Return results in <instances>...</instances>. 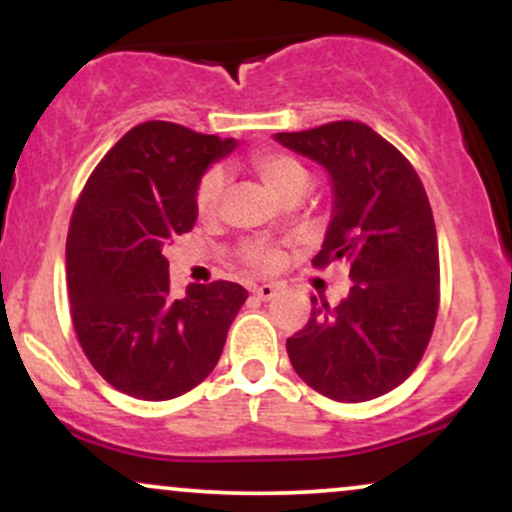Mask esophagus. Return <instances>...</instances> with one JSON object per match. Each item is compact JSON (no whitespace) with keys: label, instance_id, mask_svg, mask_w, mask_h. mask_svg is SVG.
I'll use <instances>...</instances> for the list:
<instances>
[{"label":"esophagus","instance_id":"esophagus-1","mask_svg":"<svg viewBox=\"0 0 512 512\" xmlns=\"http://www.w3.org/2000/svg\"><path fill=\"white\" fill-rule=\"evenodd\" d=\"M252 293H255L260 301H272V298L276 296V286L274 284H262V286H255L252 289Z\"/></svg>","mask_w":512,"mask_h":512}]
</instances>
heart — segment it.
<instances>
[{
	"label": "heart",
	"mask_w": 512,
	"mask_h": 512,
	"mask_svg": "<svg viewBox=\"0 0 512 512\" xmlns=\"http://www.w3.org/2000/svg\"><path fill=\"white\" fill-rule=\"evenodd\" d=\"M252 168L260 175L264 185L274 192L276 197L284 195L286 190H291L293 185H301V182H308V173L296 158L284 156V154H255L252 156ZM223 192V173L219 168H209L207 173L199 180L195 190V209L202 219H209V216L216 214L219 209V199ZM245 257L252 267L260 269H272L276 260V252L262 248V245H250L245 250Z\"/></svg>",
	"instance_id": "1"
}]
</instances>
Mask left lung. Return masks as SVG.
Wrapping results in <instances>:
<instances>
[{
	"mask_svg": "<svg viewBox=\"0 0 512 512\" xmlns=\"http://www.w3.org/2000/svg\"><path fill=\"white\" fill-rule=\"evenodd\" d=\"M286 149L320 163L332 182V219L315 267L349 262L339 305L317 303L286 339L291 366L320 395L368 402L419 366L438 315V236L419 175L363 122L279 132Z\"/></svg>",
	"mask_w": 512,
	"mask_h": 512,
	"instance_id": "1",
	"label": "left lung"
}]
</instances>
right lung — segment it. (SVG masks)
<instances>
[{
	"instance_id": "obj_1",
	"label": "right lung",
	"mask_w": 512,
	"mask_h": 512,
	"mask_svg": "<svg viewBox=\"0 0 512 512\" xmlns=\"http://www.w3.org/2000/svg\"><path fill=\"white\" fill-rule=\"evenodd\" d=\"M236 139L175 122L132 127L88 178L67 236L72 322L91 366L146 402L190 392L214 370L248 291L214 281L170 298L166 252L197 221L195 190Z\"/></svg>"
}]
</instances>
